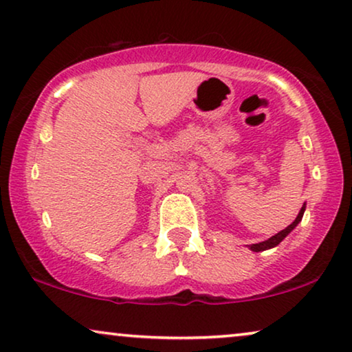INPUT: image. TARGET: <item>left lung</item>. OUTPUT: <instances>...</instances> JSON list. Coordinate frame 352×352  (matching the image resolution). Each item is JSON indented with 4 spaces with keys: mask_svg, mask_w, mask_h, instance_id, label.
Wrapping results in <instances>:
<instances>
[{
    "mask_svg": "<svg viewBox=\"0 0 352 352\" xmlns=\"http://www.w3.org/2000/svg\"><path fill=\"white\" fill-rule=\"evenodd\" d=\"M304 209H306V206H302L301 208V210H299V214H298V217L294 219V222L292 223V225H288L287 228H285V230H282V232H278L277 235H274L272 238H269V240H265V241H262V243H256V245H251L250 246V250L251 251H256V252H259V251H265V250H270V248H274V246H277V245H280V241L283 240L285 236L288 235L289 232L293 230L294 227H296V225L301 222V219H302V214H304Z\"/></svg>",
    "mask_w": 352,
    "mask_h": 352,
    "instance_id": "obj_1",
    "label": "left lung"
}]
</instances>
